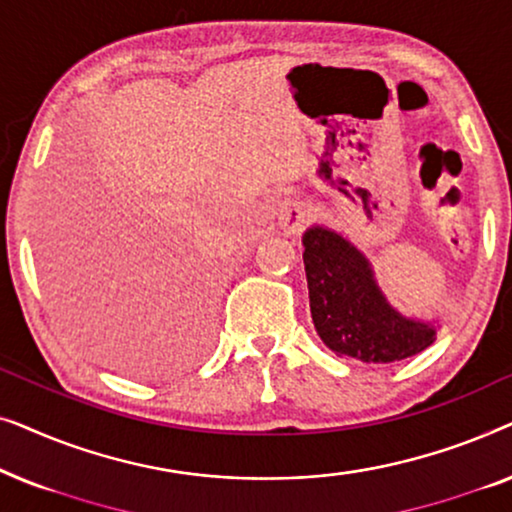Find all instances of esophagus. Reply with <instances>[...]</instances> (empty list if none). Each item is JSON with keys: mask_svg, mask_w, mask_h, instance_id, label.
Returning <instances> with one entry per match:
<instances>
[{"mask_svg": "<svg viewBox=\"0 0 512 512\" xmlns=\"http://www.w3.org/2000/svg\"><path fill=\"white\" fill-rule=\"evenodd\" d=\"M307 221H310V209H307L303 200L289 198L282 202V209H279V226H282L284 235H300Z\"/></svg>", "mask_w": 512, "mask_h": 512, "instance_id": "1", "label": "esophagus"}]
</instances>
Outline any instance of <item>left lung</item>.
<instances>
[{"label": "left lung", "instance_id": "8db88e82", "mask_svg": "<svg viewBox=\"0 0 512 512\" xmlns=\"http://www.w3.org/2000/svg\"><path fill=\"white\" fill-rule=\"evenodd\" d=\"M303 247L312 321L331 352L363 363H391L433 345L436 326L394 310L375 282L373 265L347 237L312 226Z\"/></svg>", "mask_w": 512, "mask_h": 512}]
</instances>
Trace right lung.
I'll use <instances>...</instances> for the list:
<instances>
[{
  "instance_id": "right-lung-1",
  "label": "right lung",
  "mask_w": 512,
  "mask_h": 512,
  "mask_svg": "<svg viewBox=\"0 0 512 512\" xmlns=\"http://www.w3.org/2000/svg\"><path fill=\"white\" fill-rule=\"evenodd\" d=\"M104 244L109 247L97 258L100 275L119 291L102 282L83 293L76 307L86 331L130 373L184 368L198 359L209 338V298L191 284L179 256L167 251L151 256L137 282L139 261L130 251L128 256L116 247L111 251V240Z\"/></svg>"
}]
</instances>
